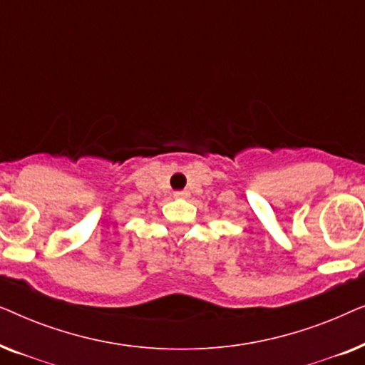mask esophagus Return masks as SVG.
Listing matches in <instances>:
<instances>
[{"label":"esophagus","instance_id":"obj_1","mask_svg":"<svg viewBox=\"0 0 365 365\" xmlns=\"http://www.w3.org/2000/svg\"><path fill=\"white\" fill-rule=\"evenodd\" d=\"M174 197H176V199H187L189 192L187 191H176V192H174Z\"/></svg>","mask_w":365,"mask_h":365}]
</instances>
